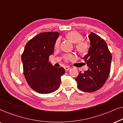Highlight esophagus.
<instances>
[{"label": "esophagus", "instance_id": "esophagus-1", "mask_svg": "<svg viewBox=\"0 0 123 123\" xmlns=\"http://www.w3.org/2000/svg\"><path fill=\"white\" fill-rule=\"evenodd\" d=\"M70 69V68L68 66H65L64 67V69H65V71H68V70H69Z\"/></svg>", "mask_w": 123, "mask_h": 123}]
</instances>
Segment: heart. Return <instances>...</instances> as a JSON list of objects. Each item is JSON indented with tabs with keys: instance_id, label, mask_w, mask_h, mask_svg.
I'll list each match as a JSON object with an SVG mask.
<instances>
[{
	"instance_id": "obj_1",
	"label": "heart",
	"mask_w": 123,
	"mask_h": 123,
	"mask_svg": "<svg viewBox=\"0 0 123 123\" xmlns=\"http://www.w3.org/2000/svg\"><path fill=\"white\" fill-rule=\"evenodd\" d=\"M67 38L73 43H75V49L80 54H86L88 51L89 49V44L87 41H84L83 40V36L77 31H70L69 32L65 35ZM60 41L59 40H57L55 43V48H58L59 46ZM65 61H68L73 59L74 56L72 54H67L64 56Z\"/></svg>"
}]
</instances>
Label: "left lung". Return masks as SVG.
<instances>
[{
  "mask_svg": "<svg viewBox=\"0 0 123 123\" xmlns=\"http://www.w3.org/2000/svg\"><path fill=\"white\" fill-rule=\"evenodd\" d=\"M88 37L91 46L88 53L83 59L89 68L83 73L80 72L75 80L80 90L92 92L101 88L106 81L110 72L112 55L103 38L93 32Z\"/></svg>",
  "mask_w": 123,
  "mask_h": 123,
  "instance_id": "8db88e82",
  "label": "left lung"
}]
</instances>
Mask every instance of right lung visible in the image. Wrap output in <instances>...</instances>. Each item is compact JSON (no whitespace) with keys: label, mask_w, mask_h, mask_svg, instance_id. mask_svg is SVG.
I'll list each match as a JSON object with an SVG mask.
<instances>
[{"label":"right lung","mask_w":123,"mask_h":123,"mask_svg":"<svg viewBox=\"0 0 123 123\" xmlns=\"http://www.w3.org/2000/svg\"><path fill=\"white\" fill-rule=\"evenodd\" d=\"M58 32H46L31 38L22 54L23 74L30 87L40 93L47 94L59 88L63 68H56L49 62L58 38Z\"/></svg>","instance_id":"right-lung-1"}]
</instances>
